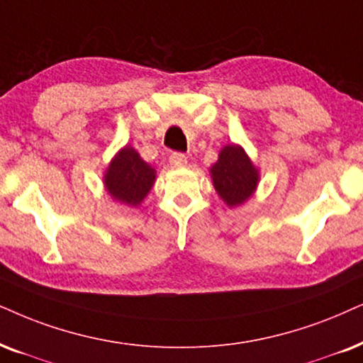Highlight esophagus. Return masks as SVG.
Wrapping results in <instances>:
<instances>
[{
	"label": "esophagus",
	"mask_w": 363,
	"mask_h": 363,
	"mask_svg": "<svg viewBox=\"0 0 363 363\" xmlns=\"http://www.w3.org/2000/svg\"><path fill=\"white\" fill-rule=\"evenodd\" d=\"M169 162H171L172 167H184L187 164V157L181 152H172L169 155Z\"/></svg>",
	"instance_id": "34e87169"
}]
</instances>
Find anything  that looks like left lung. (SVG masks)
Here are the masks:
<instances>
[{
    "mask_svg": "<svg viewBox=\"0 0 363 363\" xmlns=\"http://www.w3.org/2000/svg\"><path fill=\"white\" fill-rule=\"evenodd\" d=\"M218 194L228 206H240L253 194L258 184V171L240 145H226L218 162L211 167Z\"/></svg>",
    "mask_w": 363,
    "mask_h": 363,
    "instance_id": "left-lung-1",
    "label": "left lung"
}]
</instances>
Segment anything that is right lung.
I'll return each mask as SVG.
<instances>
[{
    "label": "right lung",
    "instance_id": "right-lung-1",
    "mask_svg": "<svg viewBox=\"0 0 363 363\" xmlns=\"http://www.w3.org/2000/svg\"><path fill=\"white\" fill-rule=\"evenodd\" d=\"M154 181L155 171L132 147H123L105 174V187L110 196L127 206L140 204Z\"/></svg>",
    "mask_w": 363,
    "mask_h": 363
}]
</instances>
